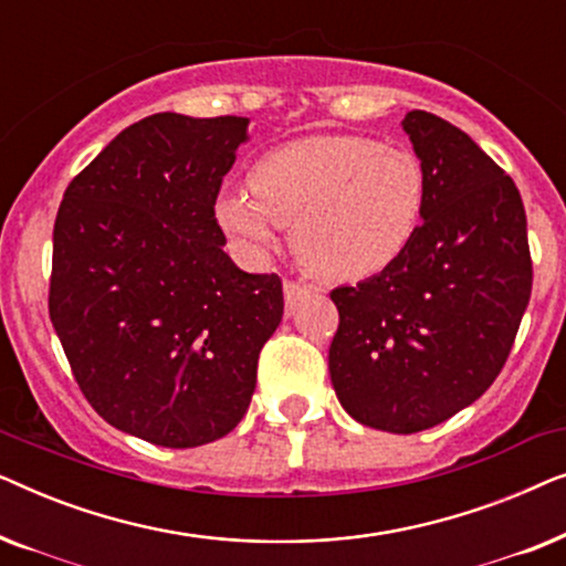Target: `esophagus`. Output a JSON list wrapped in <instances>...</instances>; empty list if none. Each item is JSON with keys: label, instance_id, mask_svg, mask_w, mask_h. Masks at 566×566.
<instances>
[{"label": "esophagus", "instance_id": "1", "mask_svg": "<svg viewBox=\"0 0 566 566\" xmlns=\"http://www.w3.org/2000/svg\"><path fill=\"white\" fill-rule=\"evenodd\" d=\"M283 293H285V306L293 308V306L298 304L301 298L306 296L308 289H306L304 283H296V281H285V283H283Z\"/></svg>", "mask_w": 566, "mask_h": 566}]
</instances>
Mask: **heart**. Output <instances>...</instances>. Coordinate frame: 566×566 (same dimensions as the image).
I'll use <instances>...</instances> for the list:
<instances>
[{
	"instance_id": "1",
	"label": "heart",
	"mask_w": 566,
	"mask_h": 566,
	"mask_svg": "<svg viewBox=\"0 0 566 566\" xmlns=\"http://www.w3.org/2000/svg\"><path fill=\"white\" fill-rule=\"evenodd\" d=\"M252 190L219 198V223L252 254L275 247L277 227L308 273L360 281L394 265L420 229L428 172L405 146L363 136L283 144L252 169Z\"/></svg>"
}]
</instances>
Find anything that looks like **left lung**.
<instances>
[{
	"mask_svg": "<svg viewBox=\"0 0 566 566\" xmlns=\"http://www.w3.org/2000/svg\"><path fill=\"white\" fill-rule=\"evenodd\" d=\"M401 126L428 172L424 221L394 265L329 293L339 312L329 376L353 420L409 436L500 376L533 262L513 177L438 115L412 111Z\"/></svg>",
	"mask_w": 566,
	"mask_h": 566,
	"instance_id": "8db88e82",
	"label": "left lung"
}]
</instances>
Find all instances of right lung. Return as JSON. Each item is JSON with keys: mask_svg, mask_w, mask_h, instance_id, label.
<instances>
[{"mask_svg": "<svg viewBox=\"0 0 566 566\" xmlns=\"http://www.w3.org/2000/svg\"><path fill=\"white\" fill-rule=\"evenodd\" d=\"M247 118L157 113L69 182L53 223L49 314L84 399L165 448L229 436L283 319L275 273L239 270L216 221Z\"/></svg>", "mask_w": 566, "mask_h": 566, "instance_id": "obj_1", "label": "right lung"}]
</instances>
